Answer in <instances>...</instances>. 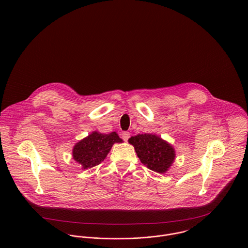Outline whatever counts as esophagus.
<instances>
[{
  "label": "esophagus",
  "mask_w": 248,
  "mask_h": 248,
  "mask_svg": "<svg viewBox=\"0 0 248 248\" xmlns=\"http://www.w3.org/2000/svg\"><path fill=\"white\" fill-rule=\"evenodd\" d=\"M129 137H130V133H129V132L124 131V132H123V133H122V138H123L124 141H127Z\"/></svg>",
  "instance_id": "34e87169"
}]
</instances>
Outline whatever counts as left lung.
Returning <instances> with one entry per match:
<instances>
[{
	"label": "left lung",
	"mask_w": 248,
	"mask_h": 248,
	"mask_svg": "<svg viewBox=\"0 0 248 248\" xmlns=\"http://www.w3.org/2000/svg\"><path fill=\"white\" fill-rule=\"evenodd\" d=\"M128 142L134 146L141 163L154 171H167L174 160L173 148L157 135L138 134L131 136Z\"/></svg>",
	"instance_id": "8db88e82"
}]
</instances>
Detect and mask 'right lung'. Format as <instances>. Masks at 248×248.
<instances>
[{
  "label": "right lung",
  "instance_id": "obj_1",
  "mask_svg": "<svg viewBox=\"0 0 248 248\" xmlns=\"http://www.w3.org/2000/svg\"><path fill=\"white\" fill-rule=\"evenodd\" d=\"M117 142H122V139L116 132L104 134L94 131L74 147V159L83 169L92 168L104 161L113 144Z\"/></svg>",
  "mask_w": 248,
  "mask_h": 248
}]
</instances>
